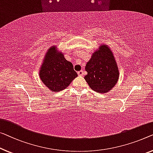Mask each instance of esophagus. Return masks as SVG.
<instances>
[{
	"label": "esophagus",
	"instance_id": "34e87169",
	"mask_svg": "<svg viewBox=\"0 0 153 153\" xmlns=\"http://www.w3.org/2000/svg\"><path fill=\"white\" fill-rule=\"evenodd\" d=\"M83 73H84L83 71L81 70V71H79L77 72V74H78V76H83Z\"/></svg>",
	"mask_w": 153,
	"mask_h": 153
}]
</instances>
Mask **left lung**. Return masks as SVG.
Listing matches in <instances>:
<instances>
[{"instance_id":"obj_1","label":"left lung","mask_w":153,"mask_h":153,"mask_svg":"<svg viewBox=\"0 0 153 153\" xmlns=\"http://www.w3.org/2000/svg\"><path fill=\"white\" fill-rule=\"evenodd\" d=\"M93 53L86 64L87 75L84 79L90 87L97 93H107L112 89L119 78V71L112 51L102 45Z\"/></svg>"}]
</instances>
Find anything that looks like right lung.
Wrapping results in <instances>:
<instances>
[{
	"label": "right lung",
	"mask_w": 153,
	"mask_h": 153,
	"mask_svg": "<svg viewBox=\"0 0 153 153\" xmlns=\"http://www.w3.org/2000/svg\"><path fill=\"white\" fill-rule=\"evenodd\" d=\"M39 74L43 83L53 92L64 90L77 76L72 63L57 51L56 46L48 50Z\"/></svg>",
	"instance_id": "obj_1"
}]
</instances>
